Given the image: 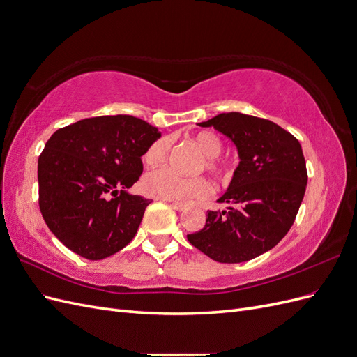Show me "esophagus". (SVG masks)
<instances>
[{
	"label": "esophagus",
	"instance_id": "obj_1",
	"mask_svg": "<svg viewBox=\"0 0 357 357\" xmlns=\"http://www.w3.org/2000/svg\"><path fill=\"white\" fill-rule=\"evenodd\" d=\"M169 204H171V207L174 208V210H177V211H185V210H186V207H188L186 204H183V202H176V201H171Z\"/></svg>",
	"mask_w": 357,
	"mask_h": 357
}]
</instances>
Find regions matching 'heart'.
Segmentation results:
<instances>
[{
	"label": "heart",
	"instance_id": "obj_1",
	"mask_svg": "<svg viewBox=\"0 0 357 357\" xmlns=\"http://www.w3.org/2000/svg\"><path fill=\"white\" fill-rule=\"evenodd\" d=\"M193 142L205 156L204 167L215 177H228L229 169L218 160L222 153V139L211 131H201L193 137ZM171 142L168 137H160L149 146L143 156L150 167L159 165L168 156ZM143 190L150 197L159 199H168L176 202H188L190 199H199L210 195L211 186L204 177H185L177 172L162 168L149 172L143 180Z\"/></svg>",
	"mask_w": 357,
	"mask_h": 357
}]
</instances>
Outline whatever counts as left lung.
Segmentation results:
<instances>
[{
	"label": "left lung",
	"mask_w": 357,
	"mask_h": 357,
	"mask_svg": "<svg viewBox=\"0 0 357 357\" xmlns=\"http://www.w3.org/2000/svg\"><path fill=\"white\" fill-rule=\"evenodd\" d=\"M198 125L228 137L240 164L218 199L228 207L210 210L204 228L188 240L215 262L250 261L275 247L295 222L308 180L302 147L277 123L238 112Z\"/></svg>",
	"instance_id": "left-lung-1"
}]
</instances>
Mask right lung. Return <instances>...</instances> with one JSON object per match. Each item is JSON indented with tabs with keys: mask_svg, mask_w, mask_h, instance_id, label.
Instances as JSON below:
<instances>
[{
	"mask_svg": "<svg viewBox=\"0 0 357 357\" xmlns=\"http://www.w3.org/2000/svg\"><path fill=\"white\" fill-rule=\"evenodd\" d=\"M156 126L117 114L61 128L38 158V205L52 234L89 261L132 241L152 199L131 195Z\"/></svg>",
	"mask_w": 357,
	"mask_h": 357,
	"instance_id": "1",
	"label": "right lung"
}]
</instances>
